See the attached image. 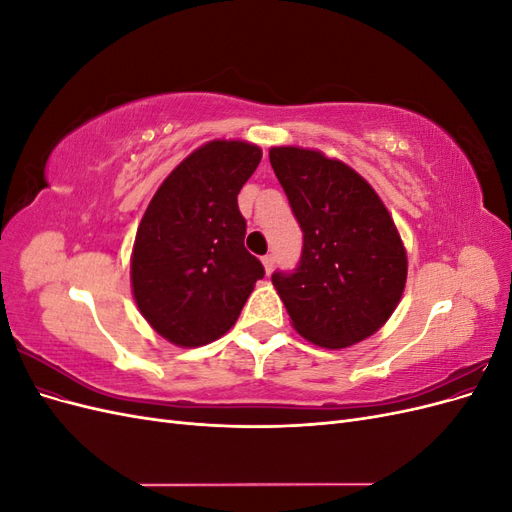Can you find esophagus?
<instances>
[{"instance_id": "esophagus-1", "label": "esophagus", "mask_w": 512, "mask_h": 512, "mask_svg": "<svg viewBox=\"0 0 512 512\" xmlns=\"http://www.w3.org/2000/svg\"><path fill=\"white\" fill-rule=\"evenodd\" d=\"M262 265H265V271H267V273H271L273 267H275V256H273V254L262 256Z\"/></svg>"}]
</instances>
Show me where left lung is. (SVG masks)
I'll list each match as a JSON object with an SVG mask.
<instances>
[{
    "label": "left lung",
    "mask_w": 512,
    "mask_h": 512,
    "mask_svg": "<svg viewBox=\"0 0 512 512\" xmlns=\"http://www.w3.org/2000/svg\"><path fill=\"white\" fill-rule=\"evenodd\" d=\"M269 160L303 230L299 265L271 275L294 329L333 350L374 335L408 275L389 211L359 173L320 151L273 147Z\"/></svg>",
    "instance_id": "1"
}]
</instances>
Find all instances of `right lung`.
<instances>
[{
    "instance_id": "1",
    "label": "right lung",
    "mask_w": 512,
    "mask_h": 512,
    "mask_svg": "<svg viewBox=\"0 0 512 512\" xmlns=\"http://www.w3.org/2000/svg\"><path fill=\"white\" fill-rule=\"evenodd\" d=\"M262 151L211 141L190 153L143 215L132 252V290L141 314L168 342L194 348L222 337L265 277L245 250L237 196Z\"/></svg>"
}]
</instances>
